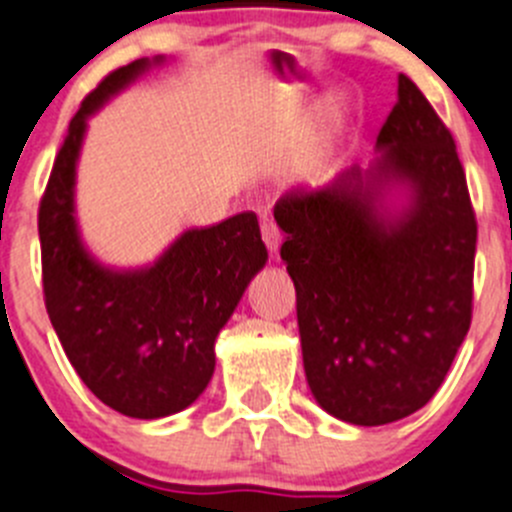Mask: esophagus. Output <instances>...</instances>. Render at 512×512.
Wrapping results in <instances>:
<instances>
[{
  "label": "esophagus",
  "instance_id": "1",
  "mask_svg": "<svg viewBox=\"0 0 512 512\" xmlns=\"http://www.w3.org/2000/svg\"><path fill=\"white\" fill-rule=\"evenodd\" d=\"M262 242H265V247L272 252V255L280 250V242H283V237H280V229L275 227L272 222H267V219L262 222Z\"/></svg>",
  "mask_w": 512,
  "mask_h": 512
}]
</instances>
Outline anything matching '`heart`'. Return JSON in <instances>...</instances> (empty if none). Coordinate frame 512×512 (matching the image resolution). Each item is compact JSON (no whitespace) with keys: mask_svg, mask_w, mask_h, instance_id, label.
Listing matches in <instances>:
<instances>
[{"mask_svg":"<svg viewBox=\"0 0 512 512\" xmlns=\"http://www.w3.org/2000/svg\"><path fill=\"white\" fill-rule=\"evenodd\" d=\"M348 126V105L346 100L331 95L328 100H323V105L318 108V121H315V131L310 136L308 148H305L303 156V174L305 176H318L331 161L333 151H336V143L341 141L343 131Z\"/></svg>","mask_w":512,"mask_h":512,"instance_id":"b5f03b06","label":"heart"}]
</instances>
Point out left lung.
Segmentation results:
<instances>
[{"instance_id":"1","label":"left lung","mask_w":512,"mask_h":512,"mask_svg":"<svg viewBox=\"0 0 512 512\" xmlns=\"http://www.w3.org/2000/svg\"><path fill=\"white\" fill-rule=\"evenodd\" d=\"M376 151L275 204L305 379L358 427L409 417L442 386L470 331L477 242L452 133L407 75Z\"/></svg>"}]
</instances>
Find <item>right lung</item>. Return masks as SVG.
I'll use <instances>...</instances> for the list:
<instances>
[{"mask_svg": "<svg viewBox=\"0 0 512 512\" xmlns=\"http://www.w3.org/2000/svg\"><path fill=\"white\" fill-rule=\"evenodd\" d=\"M166 57L111 73L70 121L40 202L42 288L50 323L83 384L116 412L161 419L199 399L214 341L265 267L252 212L186 229L146 267L118 270L90 255L75 217V176L88 118Z\"/></svg>", "mask_w": 512, "mask_h": 512, "instance_id": "obj_1", "label": "right lung"}]
</instances>
